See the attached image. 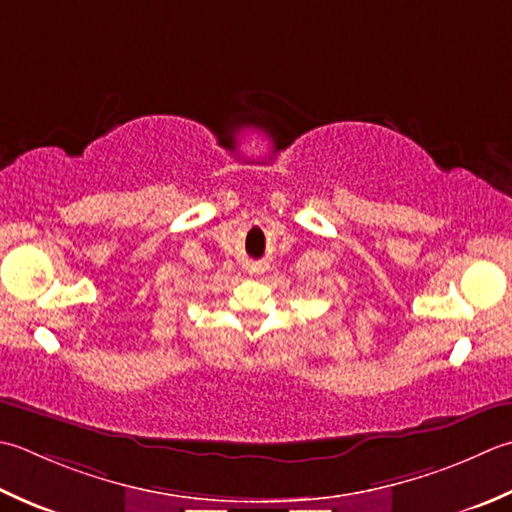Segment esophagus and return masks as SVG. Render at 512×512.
Listing matches in <instances>:
<instances>
[{"label": "esophagus", "mask_w": 512, "mask_h": 512, "mask_svg": "<svg viewBox=\"0 0 512 512\" xmlns=\"http://www.w3.org/2000/svg\"><path fill=\"white\" fill-rule=\"evenodd\" d=\"M248 273H250V275H255V273H259V268H257V266H250V268H248Z\"/></svg>", "instance_id": "esophagus-1"}]
</instances>
